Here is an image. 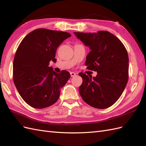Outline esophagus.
Returning a JSON list of instances; mask_svg holds the SVG:
<instances>
[{
	"instance_id": "obj_1",
	"label": "esophagus",
	"mask_w": 146,
	"mask_h": 146,
	"mask_svg": "<svg viewBox=\"0 0 146 146\" xmlns=\"http://www.w3.org/2000/svg\"><path fill=\"white\" fill-rule=\"evenodd\" d=\"M70 75H71V76H74L76 75V73L74 72H70Z\"/></svg>"
}]
</instances>
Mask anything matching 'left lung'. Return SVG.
<instances>
[{
	"label": "left lung",
	"mask_w": 146,
	"mask_h": 146,
	"mask_svg": "<svg viewBox=\"0 0 146 146\" xmlns=\"http://www.w3.org/2000/svg\"><path fill=\"white\" fill-rule=\"evenodd\" d=\"M74 34L91 50L86 58V68L97 72L93 78L92 75L79 73L83 79L80 94L93 107H109L120 98L128 82L127 51L120 39L108 31Z\"/></svg>",
	"instance_id": "1"
}]
</instances>
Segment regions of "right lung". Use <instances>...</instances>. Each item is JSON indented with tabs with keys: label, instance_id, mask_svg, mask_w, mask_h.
<instances>
[{
	"label": "right lung",
	"instance_id": "obj_1",
	"mask_svg": "<svg viewBox=\"0 0 146 146\" xmlns=\"http://www.w3.org/2000/svg\"><path fill=\"white\" fill-rule=\"evenodd\" d=\"M70 36L66 32L37 29L20 43L14 59L13 80L21 97L31 107L46 108L58 100L70 74L66 70L55 72L49 64L56 61L57 48Z\"/></svg>",
	"mask_w": 146,
	"mask_h": 146
}]
</instances>
